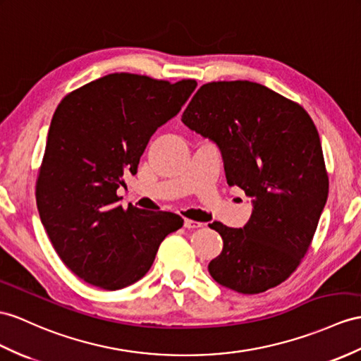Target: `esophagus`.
<instances>
[{"label":"esophagus","instance_id":"esophagus-1","mask_svg":"<svg viewBox=\"0 0 361 361\" xmlns=\"http://www.w3.org/2000/svg\"><path fill=\"white\" fill-rule=\"evenodd\" d=\"M183 226H185L187 230H196V228L202 226V224L196 222V221H191V219H185V222H183Z\"/></svg>","mask_w":361,"mask_h":361}]
</instances>
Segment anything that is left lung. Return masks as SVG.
<instances>
[{
	"mask_svg": "<svg viewBox=\"0 0 361 361\" xmlns=\"http://www.w3.org/2000/svg\"><path fill=\"white\" fill-rule=\"evenodd\" d=\"M182 122L216 142L228 185L252 200L243 228L209 224L224 240L211 277L242 294L285 282L310 248L329 191L311 116L262 84L217 81L200 87Z\"/></svg>",
	"mask_w": 361,
	"mask_h": 361,
	"instance_id": "8db88e82",
	"label": "left lung"
}]
</instances>
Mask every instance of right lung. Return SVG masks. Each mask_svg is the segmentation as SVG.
<instances>
[{"label": "right lung", "instance_id": "right-lung-1", "mask_svg": "<svg viewBox=\"0 0 361 361\" xmlns=\"http://www.w3.org/2000/svg\"><path fill=\"white\" fill-rule=\"evenodd\" d=\"M195 79L111 73L68 93L50 122L37 205L64 265L107 291L152 268L161 242L183 225L166 211L122 208V176L137 171L148 140L195 92Z\"/></svg>", "mask_w": 361, "mask_h": 361}]
</instances>
